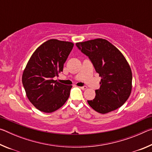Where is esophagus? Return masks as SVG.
Wrapping results in <instances>:
<instances>
[{
	"mask_svg": "<svg viewBox=\"0 0 152 152\" xmlns=\"http://www.w3.org/2000/svg\"><path fill=\"white\" fill-rule=\"evenodd\" d=\"M80 88L82 90H86V89H87V87L86 86H80Z\"/></svg>",
	"mask_w": 152,
	"mask_h": 152,
	"instance_id": "1",
	"label": "esophagus"
}]
</instances>
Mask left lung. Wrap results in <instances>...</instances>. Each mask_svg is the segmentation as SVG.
Segmentation results:
<instances>
[{
	"mask_svg": "<svg viewBox=\"0 0 152 152\" xmlns=\"http://www.w3.org/2000/svg\"><path fill=\"white\" fill-rule=\"evenodd\" d=\"M88 56L101 78L96 96L88 104L101 114L117 109L129 97L132 89V72L123 53L111 43L102 38L76 43Z\"/></svg>",
	"mask_w": 152,
	"mask_h": 152,
	"instance_id": "1",
	"label": "left lung"
}]
</instances>
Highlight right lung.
Returning a JSON list of instances; mask_svg holds the SVG:
<instances>
[{"label": "right lung", "instance_id": "obj_1", "mask_svg": "<svg viewBox=\"0 0 152 152\" xmlns=\"http://www.w3.org/2000/svg\"><path fill=\"white\" fill-rule=\"evenodd\" d=\"M74 43L56 39L46 41L33 52L24 69L22 82L26 95L35 108L52 113L64 104L72 86L53 80L63 71Z\"/></svg>", "mask_w": 152, "mask_h": 152}]
</instances>
